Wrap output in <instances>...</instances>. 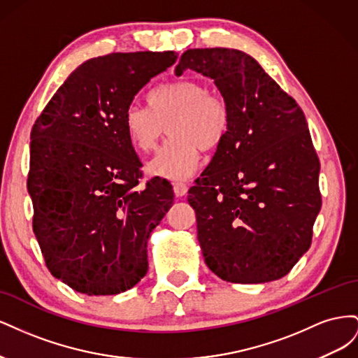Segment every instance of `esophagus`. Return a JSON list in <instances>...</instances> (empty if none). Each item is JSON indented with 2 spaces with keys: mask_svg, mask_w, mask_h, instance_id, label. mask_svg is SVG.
<instances>
[{
  "mask_svg": "<svg viewBox=\"0 0 358 358\" xmlns=\"http://www.w3.org/2000/svg\"><path fill=\"white\" fill-rule=\"evenodd\" d=\"M173 189H175V194L178 197H182V196H185V192L188 191V185L185 182L176 180V182H173Z\"/></svg>",
  "mask_w": 358,
  "mask_h": 358,
  "instance_id": "1",
  "label": "esophagus"
}]
</instances>
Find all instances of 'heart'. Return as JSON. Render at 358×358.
Listing matches in <instances>:
<instances>
[{"mask_svg":"<svg viewBox=\"0 0 358 358\" xmlns=\"http://www.w3.org/2000/svg\"><path fill=\"white\" fill-rule=\"evenodd\" d=\"M148 104L127 107L124 131L134 148L149 152L169 125L171 137L148 162V171L154 176L180 179L192 175L199 167L200 149H216L229 134V104L199 80L162 83L148 94Z\"/></svg>","mask_w":358,"mask_h":358,"instance_id":"b5f03b06","label":"heart"}]
</instances>
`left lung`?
Listing matches in <instances>:
<instances>
[{
  "mask_svg": "<svg viewBox=\"0 0 358 358\" xmlns=\"http://www.w3.org/2000/svg\"><path fill=\"white\" fill-rule=\"evenodd\" d=\"M187 69L213 79L231 112L224 142L188 191L204 262L222 280L285 276L312 243L320 159L300 106L245 52L189 49Z\"/></svg>",
  "mask_w": 358,
  "mask_h": 358,
  "instance_id": "1",
  "label": "left lung"
}]
</instances>
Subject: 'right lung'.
I'll list each match as a JSON object with an SVG mask.
<instances>
[{"label":"right lung","mask_w":358,"mask_h":358,"mask_svg":"<svg viewBox=\"0 0 358 358\" xmlns=\"http://www.w3.org/2000/svg\"><path fill=\"white\" fill-rule=\"evenodd\" d=\"M178 53L133 52L76 69L31 129L32 230L49 272L74 291L112 296L148 273V241L175 200L171 183L143 178L124 112Z\"/></svg>","instance_id":"right-lung-1"}]
</instances>
